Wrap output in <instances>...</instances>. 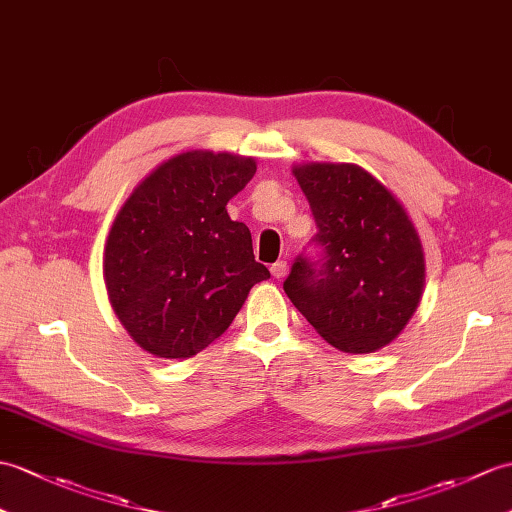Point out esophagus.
Segmentation results:
<instances>
[{
	"label": "esophagus",
	"mask_w": 512,
	"mask_h": 512,
	"mask_svg": "<svg viewBox=\"0 0 512 512\" xmlns=\"http://www.w3.org/2000/svg\"><path fill=\"white\" fill-rule=\"evenodd\" d=\"M288 264H285V261H277V264H272L270 266V272H272V277L275 279H283L285 275H288Z\"/></svg>",
	"instance_id": "1"
}]
</instances>
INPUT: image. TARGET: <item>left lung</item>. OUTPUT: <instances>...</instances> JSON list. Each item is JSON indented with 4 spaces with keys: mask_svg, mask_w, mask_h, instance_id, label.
<instances>
[{
    "mask_svg": "<svg viewBox=\"0 0 512 512\" xmlns=\"http://www.w3.org/2000/svg\"><path fill=\"white\" fill-rule=\"evenodd\" d=\"M323 246L294 261L283 290L323 340L344 353H373L417 312L425 285L421 237L390 189L355 163L292 168Z\"/></svg>",
    "mask_w": 512,
    "mask_h": 512,
    "instance_id": "left-lung-1",
    "label": "left lung"
}]
</instances>
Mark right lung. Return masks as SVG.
Masks as SVG:
<instances>
[{"label": "right lung", "mask_w": 512, "mask_h": 512, "mask_svg": "<svg viewBox=\"0 0 512 512\" xmlns=\"http://www.w3.org/2000/svg\"><path fill=\"white\" fill-rule=\"evenodd\" d=\"M255 170L253 157L187 150L159 163L117 211L104 246L106 292L154 358H194L270 277L251 231L227 213Z\"/></svg>", "instance_id": "right-lung-1"}]
</instances>
